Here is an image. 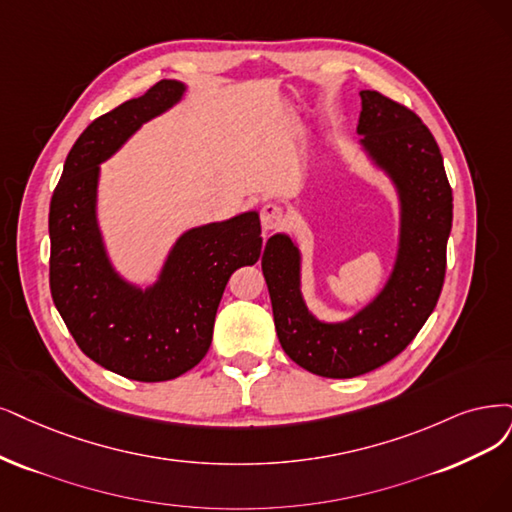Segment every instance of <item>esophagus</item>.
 Instances as JSON below:
<instances>
[{
    "instance_id": "1",
    "label": "esophagus",
    "mask_w": 512,
    "mask_h": 512,
    "mask_svg": "<svg viewBox=\"0 0 512 512\" xmlns=\"http://www.w3.org/2000/svg\"><path fill=\"white\" fill-rule=\"evenodd\" d=\"M259 217H261V227H263V230L270 232V230H276V227H280L282 221H285V211H282L278 204L268 202V204L261 206Z\"/></svg>"
}]
</instances>
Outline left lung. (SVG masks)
Here are the masks:
<instances>
[{
  "instance_id": "left-lung-1",
  "label": "left lung",
  "mask_w": 512,
  "mask_h": 512,
  "mask_svg": "<svg viewBox=\"0 0 512 512\" xmlns=\"http://www.w3.org/2000/svg\"><path fill=\"white\" fill-rule=\"evenodd\" d=\"M356 132L367 158L390 177L401 204L399 249L384 289L344 323L318 320L301 295V253L287 234L263 249L280 346L314 375L356 377L401 354L437 306L447 266L453 196L432 132L411 109L361 90Z\"/></svg>"
}]
</instances>
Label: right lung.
<instances>
[{
  "label": "right lung",
  "mask_w": 512,
  "mask_h": 512,
  "mask_svg": "<svg viewBox=\"0 0 512 512\" xmlns=\"http://www.w3.org/2000/svg\"><path fill=\"white\" fill-rule=\"evenodd\" d=\"M183 92V82L162 80L94 120L71 147L50 200L54 306L88 358L137 382L175 380L202 361L227 280L261 255L259 215L246 211L181 234L145 289L111 266L97 219L99 164Z\"/></svg>",
  "instance_id": "1"
}]
</instances>
